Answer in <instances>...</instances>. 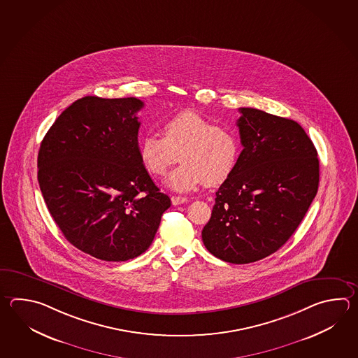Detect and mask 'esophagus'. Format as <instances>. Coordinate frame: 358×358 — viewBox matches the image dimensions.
Segmentation results:
<instances>
[{
  "mask_svg": "<svg viewBox=\"0 0 358 358\" xmlns=\"http://www.w3.org/2000/svg\"><path fill=\"white\" fill-rule=\"evenodd\" d=\"M171 200H172V204L173 205L183 204V203H187V201H189L187 197L181 196H172L171 197Z\"/></svg>",
  "mask_w": 358,
  "mask_h": 358,
  "instance_id": "esophagus-1",
  "label": "esophagus"
}]
</instances>
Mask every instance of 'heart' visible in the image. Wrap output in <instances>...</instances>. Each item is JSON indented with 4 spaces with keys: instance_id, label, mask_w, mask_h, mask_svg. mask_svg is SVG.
Instances as JSON below:
<instances>
[{
    "instance_id": "obj_1",
    "label": "heart",
    "mask_w": 358,
    "mask_h": 358,
    "mask_svg": "<svg viewBox=\"0 0 358 358\" xmlns=\"http://www.w3.org/2000/svg\"><path fill=\"white\" fill-rule=\"evenodd\" d=\"M161 136L145 134L139 139L141 164L152 176H163L176 162H182L168 176L176 191L195 190L200 185L218 186L232 176L241 153L236 132L213 124L196 110H181L161 124Z\"/></svg>"
}]
</instances>
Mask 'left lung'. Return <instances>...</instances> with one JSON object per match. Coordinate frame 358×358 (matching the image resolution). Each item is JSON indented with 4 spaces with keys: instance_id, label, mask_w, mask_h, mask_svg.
<instances>
[{
    "instance_id": "obj_1",
    "label": "left lung",
    "mask_w": 358,
    "mask_h": 358,
    "mask_svg": "<svg viewBox=\"0 0 358 358\" xmlns=\"http://www.w3.org/2000/svg\"><path fill=\"white\" fill-rule=\"evenodd\" d=\"M238 110L243 149L215 192L201 237L220 260L248 264L271 255L294 234L317 192L319 159L296 121L256 108Z\"/></svg>"
}]
</instances>
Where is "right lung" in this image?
<instances>
[{
  "label": "right lung",
  "instance_id": "add662e5",
  "mask_svg": "<svg viewBox=\"0 0 358 358\" xmlns=\"http://www.w3.org/2000/svg\"><path fill=\"white\" fill-rule=\"evenodd\" d=\"M143 107L134 96H84L59 115L38 153L52 218L71 245L104 262L145 252L171 206L140 161Z\"/></svg>",
  "mask_w": 358,
  "mask_h": 358
}]
</instances>
